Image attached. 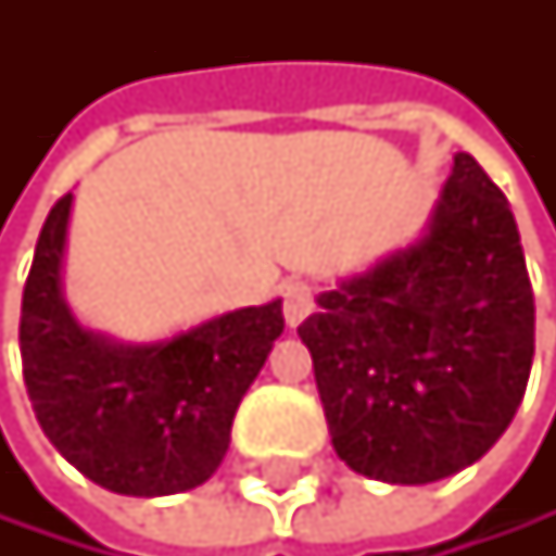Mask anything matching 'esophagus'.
<instances>
[{"label": "esophagus", "mask_w": 556, "mask_h": 556, "mask_svg": "<svg viewBox=\"0 0 556 556\" xmlns=\"http://www.w3.org/2000/svg\"><path fill=\"white\" fill-rule=\"evenodd\" d=\"M313 287H306V283H290L287 290H283V316H287V324L290 327H300L303 319L313 313Z\"/></svg>", "instance_id": "obj_1"}]
</instances>
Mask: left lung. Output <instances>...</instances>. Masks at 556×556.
<instances>
[{"label":"left lung","instance_id":"8db88e82","mask_svg":"<svg viewBox=\"0 0 556 556\" xmlns=\"http://www.w3.org/2000/svg\"><path fill=\"white\" fill-rule=\"evenodd\" d=\"M316 303L296 333L350 470L443 480L510 427L533 363V290L510 203L473 156H454L417 247Z\"/></svg>","mask_w":556,"mask_h":556}]
</instances>
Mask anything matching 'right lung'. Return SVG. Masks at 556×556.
I'll use <instances>...</instances> for the list:
<instances>
[{
	"label": "right lung",
	"instance_id": "obj_1",
	"mask_svg": "<svg viewBox=\"0 0 556 556\" xmlns=\"http://www.w3.org/2000/svg\"><path fill=\"white\" fill-rule=\"evenodd\" d=\"M70 206L73 193L49 210L23 290L18 350L36 420L62 457L113 494L193 490L226 457L240 400L283 333V306L232 309L149 346L86 333L59 293Z\"/></svg>",
	"mask_w": 556,
	"mask_h": 556
}]
</instances>
